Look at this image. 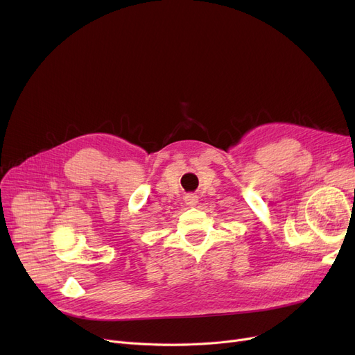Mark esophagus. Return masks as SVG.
Returning <instances> with one entry per match:
<instances>
[{
	"mask_svg": "<svg viewBox=\"0 0 355 355\" xmlns=\"http://www.w3.org/2000/svg\"><path fill=\"white\" fill-rule=\"evenodd\" d=\"M184 202H187L188 207H196V204H198V196H196V195H188V196H184Z\"/></svg>",
	"mask_w": 355,
	"mask_h": 355,
	"instance_id": "esophagus-1",
	"label": "esophagus"
}]
</instances>
